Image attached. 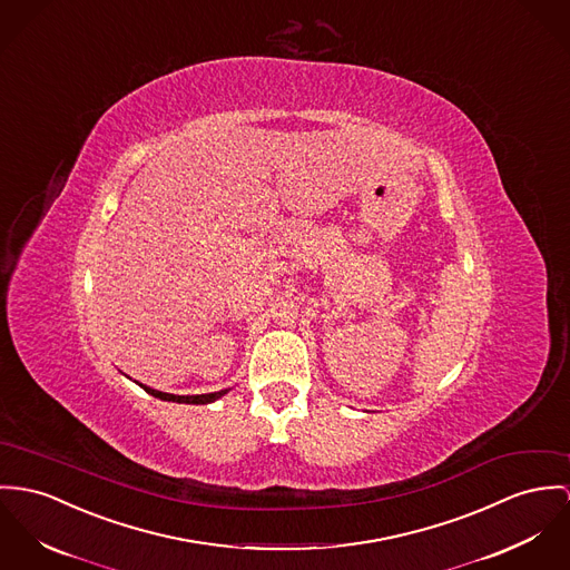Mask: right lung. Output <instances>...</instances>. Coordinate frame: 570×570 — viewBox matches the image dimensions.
Instances as JSON below:
<instances>
[{"instance_id": "right-lung-1", "label": "right lung", "mask_w": 570, "mask_h": 570, "mask_svg": "<svg viewBox=\"0 0 570 570\" xmlns=\"http://www.w3.org/2000/svg\"><path fill=\"white\" fill-rule=\"evenodd\" d=\"M142 386V384H140ZM145 391L149 394H154V396H158V399H163V401H176V403H213V401H217L219 396L223 394H227V389L225 391H219V393H208V394H186V396H181V394H169V393H160V391H154V389H149V386H142Z\"/></svg>"}]
</instances>
